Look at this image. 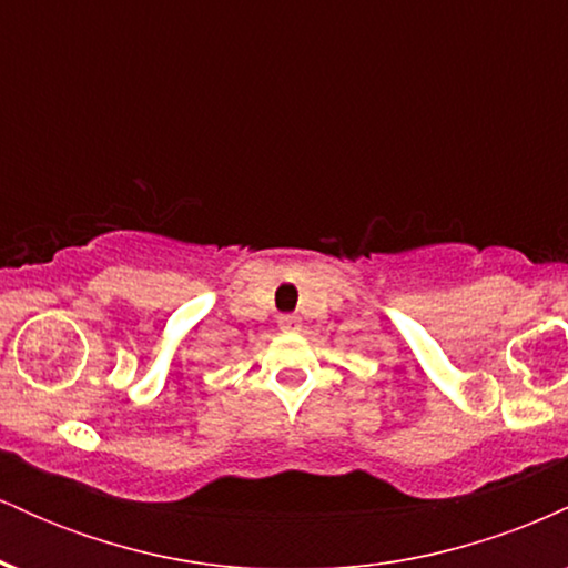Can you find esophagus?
Masks as SVG:
<instances>
[{"mask_svg":"<svg viewBox=\"0 0 568 568\" xmlns=\"http://www.w3.org/2000/svg\"><path fill=\"white\" fill-rule=\"evenodd\" d=\"M277 323H280V328H283V331H298V317L296 315H283Z\"/></svg>","mask_w":568,"mask_h":568,"instance_id":"34e87169","label":"esophagus"}]
</instances>
